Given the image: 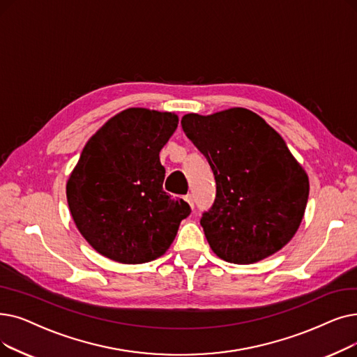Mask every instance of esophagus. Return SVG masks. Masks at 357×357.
<instances>
[{
  "instance_id": "esophagus-1",
  "label": "esophagus",
  "mask_w": 357,
  "mask_h": 357,
  "mask_svg": "<svg viewBox=\"0 0 357 357\" xmlns=\"http://www.w3.org/2000/svg\"><path fill=\"white\" fill-rule=\"evenodd\" d=\"M183 198H185V201H187V203L190 204V207L194 208V195H192V194H188V195H185Z\"/></svg>"
}]
</instances>
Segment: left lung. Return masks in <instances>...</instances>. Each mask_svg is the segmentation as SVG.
Masks as SVG:
<instances>
[{"instance_id": "left-lung-1", "label": "left lung", "mask_w": 357, "mask_h": 357, "mask_svg": "<svg viewBox=\"0 0 357 357\" xmlns=\"http://www.w3.org/2000/svg\"><path fill=\"white\" fill-rule=\"evenodd\" d=\"M181 126L208 160L215 199L201 226L213 252L234 264L264 259L294 236L309 181L282 135L243 107L183 115Z\"/></svg>"}]
</instances>
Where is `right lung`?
Here are the masks:
<instances>
[{
  "label": "right lung",
  "instance_id": "obj_1",
  "mask_svg": "<svg viewBox=\"0 0 357 357\" xmlns=\"http://www.w3.org/2000/svg\"><path fill=\"white\" fill-rule=\"evenodd\" d=\"M176 127L175 114L130 107L84 146L67 201L77 229L103 257L122 264L156 259L190 215L188 203L163 191L159 153Z\"/></svg>",
  "mask_w": 357,
  "mask_h": 357
}]
</instances>
